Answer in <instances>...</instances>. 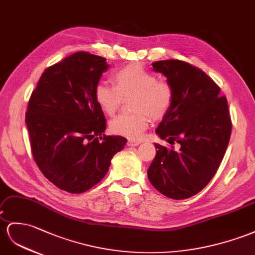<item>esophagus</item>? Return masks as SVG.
I'll list each match as a JSON object with an SVG mask.
<instances>
[{
	"label": "esophagus",
	"instance_id": "esophagus-1",
	"mask_svg": "<svg viewBox=\"0 0 255 255\" xmlns=\"http://www.w3.org/2000/svg\"><path fill=\"white\" fill-rule=\"evenodd\" d=\"M140 143H141V141H139V140H128L127 144H128V146H136V145H139Z\"/></svg>",
	"mask_w": 255,
	"mask_h": 255
}]
</instances>
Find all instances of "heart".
<instances>
[{"instance_id":"heart-1","label":"heart","mask_w":255,"mask_h":255,"mask_svg":"<svg viewBox=\"0 0 255 255\" xmlns=\"http://www.w3.org/2000/svg\"><path fill=\"white\" fill-rule=\"evenodd\" d=\"M113 85L97 84L95 99L103 112L113 115L120 109L123 98L134 96L132 114H121L111 122V131L115 134L139 139L148 126V115L160 119L170 110L173 89L166 81H158L152 72L140 64H129L113 74Z\"/></svg>"}]
</instances>
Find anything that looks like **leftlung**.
Returning <instances> with one entry per match:
<instances>
[{"instance_id":"obj_1","label":"left lung","mask_w":255,"mask_h":255,"mask_svg":"<svg viewBox=\"0 0 255 255\" xmlns=\"http://www.w3.org/2000/svg\"><path fill=\"white\" fill-rule=\"evenodd\" d=\"M152 65L173 89L172 106L156 133L179 148L154 143L157 151L147 177L162 195L186 199L210 182L224 157L232 132L227 100L211 77L190 63L173 59Z\"/></svg>"}]
</instances>
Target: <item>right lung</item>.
<instances>
[{
    "label": "right lung",
    "instance_id": "1",
    "mask_svg": "<svg viewBox=\"0 0 255 255\" xmlns=\"http://www.w3.org/2000/svg\"><path fill=\"white\" fill-rule=\"evenodd\" d=\"M109 67L106 58L75 53L44 71L29 100L32 155L45 177L68 193L99 183L127 143L121 135L102 139L107 125L95 88Z\"/></svg>",
    "mask_w": 255,
    "mask_h": 255
}]
</instances>
